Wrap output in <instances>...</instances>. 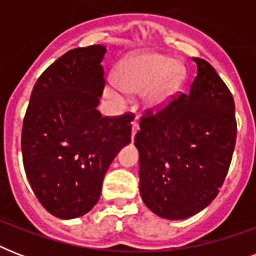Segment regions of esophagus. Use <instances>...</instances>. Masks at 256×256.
I'll return each mask as SVG.
<instances>
[{
	"label": "esophagus",
	"mask_w": 256,
	"mask_h": 256,
	"mask_svg": "<svg viewBox=\"0 0 256 256\" xmlns=\"http://www.w3.org/2000/svg\"><path fill=\"white\" fill-rule=\"evenodd\" d=\"M136 132H138V124L136 122H132V140H134Z\"/></svg>",
	"instance_id": "34e87169"
}]
</instances>
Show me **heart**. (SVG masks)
I'll list each match as a JSON object with an SVG mask.
<instances>
[{"instance_id": "b5f03b06", "label": "heart", "mask_w": 256, "mask_h": 256, "mask_svg": "<svg viewBox=\"0 0 256 256\" xmlns=\"http://www.w3.org/2000/svg\"><path fill=\"white\" fill-rule=\"evenodd\" d=\"M182 70L174 58L156 53L136 54L120 62L114 72L116 85L124 92H144L142 100L150 108H160L178 88ZM122 100V94L112 90Z\"/></svg>"}]
</instances>
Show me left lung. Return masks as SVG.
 Returning <instances> with one entry per match:
<instances>
[{
    "mask_svg": "<svg viewBox=\"0 0 256 256\" xmlns=\"http://www.w3.org/2000/svg\"><path fill=\"white\" fill-rule=\"evenodd\" d=\"M196 77L156 112L148 110L134 144L142 200L160 218L192 216L218 195L236 140L232 94L215 69L192 58Z\"/></svg>",
    "mask_w": 256,
    "mask_h": 256,
    "instance_id": "obj_1",
    "label": "left lung"
}]
</instances>
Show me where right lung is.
Instances as JSON below:
<instances>
[{
  "mask_svg": "<svg viewBox=\"0 0 256 256\" xmlns=\"http://www.w3.org/2000/svg\"><path fill=\"white\" fill-rule=\"evenodd\" d=\"M104 45L77 48L52 64L30 96L21 136L32 190L50 214L85 215L100 196L108 166L132 140L134 114L102 116Z\"/></svg>",
  "mask_w": 256,
  "mask_h": 256,
  "instance_id": "obj_1",
  "label": "right lung"
}]
</instances>
